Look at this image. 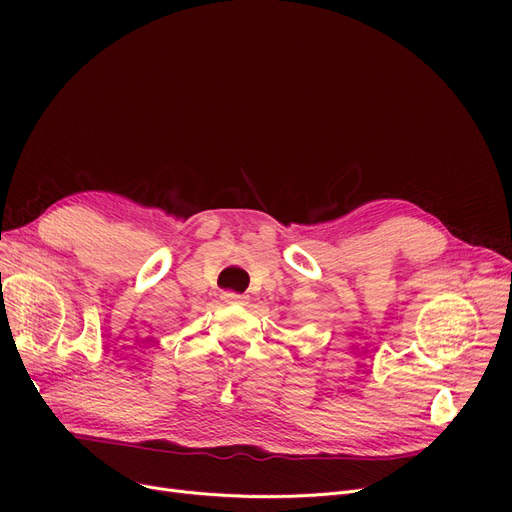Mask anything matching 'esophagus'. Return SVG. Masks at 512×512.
<instances>
[{"mask_svg":"<svg viewBox=\"0 0 512 512\" xmlns=\"http://www.w3.org/2000/svg\"><path fill=\"white\" fill-rule=\"evenodd\" d=\"M224 299L228 303H245L247 301L245 294H237V292H224Z\"/></svg>","mask_w":512,"mask_h":512,"instance_id":"esophagus-1","label":"esophagus"}]
</instances>
